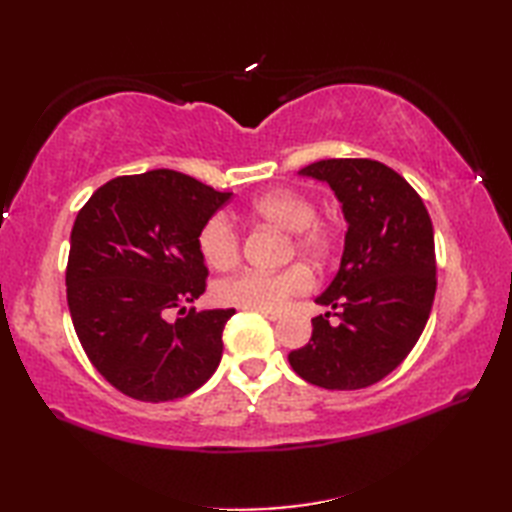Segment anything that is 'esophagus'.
Returning a JSON list of instances; mask_svg holds the SVG:
<instances>
[{"label":"esophagus","instance_id":"1","mask_svg":"<svg viewBox=\"0 0 512 512\" xmlns=\"http://www.w3.org/2000/svg\"><path fill=\"white\" fill-rule=\"evenodd\" d=\"M255 312H262L266 319H270V321H277V319H281V312L279 310H255Z\"/></svg>","mask_w":512,"mask_h":512}]
</instances>
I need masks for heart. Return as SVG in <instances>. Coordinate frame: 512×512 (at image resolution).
Masks as SVG:
<instances>
[{
	"label": "heart",
	"mask_w": 512,
	"mask_h": 512,
	"mask_svg": "<svg viewBox=\"0 0 512 512\" xmlns=\"http://www.w3.org/2000/svg\"><path fill=\"white\" fill-rule=\"evenodd\" d=\"M248 213L259 222H268L290 235L288 250H299L310 259L323 262L336 244V233L330 224L317 217V204L306 193L295 189H277L250 204ZM198 248L204 262L215 270H228L239 262L242 242L226 215L217 213L204 222L198 233ZM312 288V273L303 264H292L281 270H244L224 279L217 288L228 306L246 310H279L286 301L303 295Z\"/></svg>",
	"instance_id": "obj_1"
}]
</instances>
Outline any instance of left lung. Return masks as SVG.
<instances>
[{
    "instance_id": "1",
    "label": "left lung",
    "mask_w": 512,
    "mask_h": 512,
    "mask_svg": "<svg viewBox=\"0 0 512 512\" xmlns=\"http://www.w3.org/2000/svg\"><path fill=\"white\" fill-rule=\"evenodd\" d=\"M301 176L330 184L347 220L341 268L317 297L330 312L312 319V339L288 354L292 369L323 389H363L383 380L418 343L436 297V244L422 198L378 160L330 158Z\"/></svg>"
}]
</instances>
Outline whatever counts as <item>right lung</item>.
Instances as JSON below:
<instances>
[{
  "mask_svg": "<svg viewBox=\"0 0 512 512\" xmlns=\"http://www.w3.org/2000/svg\"><path fill=\"white\" fill-rule=\"evenodd\" d=\"M231 193L156 169L105 182L72 226L65 268L76 336L125 396L167 402L202 387L220 365L235 310H187L206 290L198 233ZM171 309L183 317L169 322Z\"/></svg>",
  "mask_w": 512,
  "mask_h": 512,
  "instance_id": "1",
  "label": "right lung"
}]
</instances>
